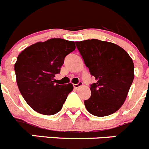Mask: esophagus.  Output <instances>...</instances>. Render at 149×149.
<instances>
[{"instance_id":"obj_1","label":"esophagus","mask_w":149,"mask_h":149,"mask_svg":"<svg viewBox=\"0 0 149 149\" xmlns=\"http://www.w3.org/2000/svg\"><path fill=\"white\" fill-rule=\"evenodd\" d=\"M82 86H83V83L80 82V83H77V84H74V89H77V88H78L81 87Z\"/></svg>"}]
</instances>
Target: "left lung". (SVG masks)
Instances as JSON below:
<instances>
[{
	"instance_id": "1",
	"label": "left lung",
	"mask_w": 149,
	"mask_h": 149,
	"mask_svg": "<svg viewBox=\"0 0 149 149\" xmlns=\"http://www.w3.org/2000/svg\"><path fill=\"white\" fill-rule=\"evenodd\" d=\"M86 66L97 83L91 86V96L85 100L91 114L102 117L119 110L134 80V63L118 45L99 39L76 42Z\"/></svg>"
}]
</instances>
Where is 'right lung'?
<instances>
[{
    "mask_svg": "<svg viewBox=\"0 0 149 149\" xmlns=\"http://www.w3.org/2000/svg\"><path fill=\"white\" fill-rule=\"evenodd\" d=\"M74 42L52 38L28 47L15 64L17 83L28 105L37 113L51 116L61 110L73 85L54 83L65 57L75 49Z\"/></svg>",
    "mask_w": 149,
    "mask_h": 149,
    "instance_id": "1",
    "label": "right lung"
}]
</instances>
